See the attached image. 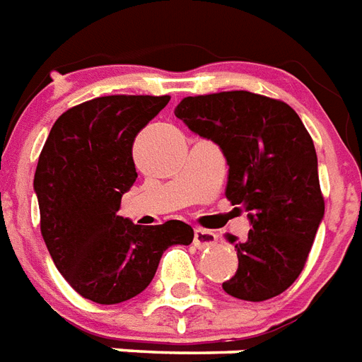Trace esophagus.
<instances>
[{"instance_id":"esophagus-1","label":"esophagus","mask_w":362,"mask_h":362,"mask_svg":"<svg viewBox=\"0 0 362 362\" xmlns=\"http://www.w3.org/2000/svg\"><path fill=\"white\" fill-rule=\"evenodd\" d=\"M218 241V235L215 231L204 230V228H196L194 230V247L196 248H209L215 247Z\"/></svg>"}]
</instances>
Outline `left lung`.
<instances>
[{"label":"left lung","instance_id":"obj_1","mask_svg":"<svg viewBox=\"0 0 362 362\" xmlns=\"http://www.w3.org/2000/svg\"><path fill=\"white\" fill-rule=\"evenodd\" d=\"M175 117L215 141L226 157V198L243 205L252 230L235 245L239 267L222 288L243 300L286 291L305 267L325 213L314 141L296 110L250 91L187 97Z\"/></svg>","mask_w":362,"mask_h":362}]
</instances>
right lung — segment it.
I'll list each match as a JSON object with an SVG mask.
<instances>
[{"mask_svg":"<svg viewBox=\"0 0 362 362\" xmlns=\"http://www.w3.org/2000/svg\"><path fill=\"white\" fill-rule=\"evenodd\" d=\"M168 95H110L57 117L35 172L40 233L57 271L86 299L117 305L146 290L164 250L190 245L181 221L140 226L117 215L138 173L132 144Z\"/></svg>","mask_w":362,"mask_h":362,"instance_id":"add662e5","label":"right lung"}]
</instances>
